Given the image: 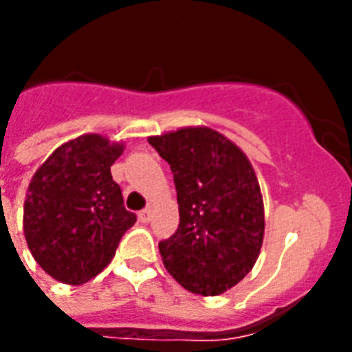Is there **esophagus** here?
I'll return each instance as SVG.
<instances>
[{"instance_id":"obj_1","label":"esophagus","mask_w":352,"mask_h":352,"mask_svg":"<svg viewBox=\"0 0 352 352\" xmlns=\"http://www.w3.org/2000/svg\"><path fill=\"white\" fill-rule=\"evenodd\" d=\"M151 219V208H144L142 212H138V221L140 223H149Z\"/></svg>"}]
</instances>
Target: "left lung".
Instances as JSON below:
<instances>
[{"label":"left lung","mask_w":352,"mask_h":352,"mask_svg":"<svg viewBox=\"0 0 352 352\" xmlns=\"http://www.w3.org/2000/svg\"><path fill=\"white\" fill-rule=\"evenodd\" d=\"M170 164L181 223L159 243L166 270L193 294L217 296L256 265L265 210L250 160L210 127H182L149 137Z\"/></svg>","instance_id":"left-lung-1"}]
</instances>
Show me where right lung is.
<instances>
[{
	"mask_svg": "<svg viewBox=\"0 0 352 352\" xmlns=\"http://www.w3.org/2000/svg\"><path fill=\"white\" fill-rule=\"evenodd\" d=\"M122 151L124 144L82 135L54 149L30 181L25 239L36 263L62 283L82 285L100 274L137 221L111 177Z\"/></svg>",
	"mask_w": 352,
	"mask_h": 352,
	"instance_id": "add662e5",
	"label": "right lung"
}]
</instances>
